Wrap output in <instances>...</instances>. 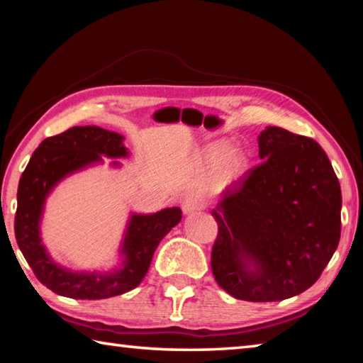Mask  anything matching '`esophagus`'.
Instances as JSON below:
<instances>
[{
    "label": "esophagus",
    "mask_w": 363,
    "mask_h": 363,
    "mask_svg": "<svg viewBox=\"0 0 363 363\" xmlns=\"http://www.w3.org/2000/svg\"><path fill=\"white\" fill-rule=\"evenodd\" d=\"M203 208H205L203 200H201L200 196H196V195H187L186 199L182 200V211L186 214L195 213L199 210H203Z\"/></svg>",
    "instance_id": "esophagus-1"
}]
</instances>
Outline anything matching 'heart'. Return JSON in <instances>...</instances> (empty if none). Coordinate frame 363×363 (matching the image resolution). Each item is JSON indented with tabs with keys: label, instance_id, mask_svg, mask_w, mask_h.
<instances>
[{
	"label": "heart",
	"instance_id": "heart-1",
	"mask_svg": "<svg viewBox=\"0 0 363 363\" xmlns=\"http://www.w3.org/2000/svg\"><path fill=\"white\" fill-rule=\"evenodd\" d=\"M208 163H218V181L230 182L243 167V158L235 150H225L223 145H214L206 152Z\"/></svg>",
	"mask_w": 363,
	"mask_h": 363
}]
</instances>
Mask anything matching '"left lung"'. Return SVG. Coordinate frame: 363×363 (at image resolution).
I'll return each mask as SVG.
<instances>
[{
  "mask_svg": "<svg viewBox=\"0 0 363 363\" xmlns=\"http://www.w3.org/2000/svg\"><path fill=\"white\" fill-rule=\"evenodd\" d=\"M259 158L213 211L211 270L230 296L269 303L306 291L327 267L341 237V187L322 147L284 128L259 134Z\"/></svg>",
  "mask_w": 363,
  "mask_h": 363,
  "instance_id": "1",
  "label": "left lung"
}]
</instances>
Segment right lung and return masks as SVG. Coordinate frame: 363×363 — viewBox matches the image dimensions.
Here are the masks:
<instances>
[{"label": "right lung", "mask_w": 363, "mask_h": 363, "mask_svg": "<svg viewBox=\"0 0 363 363\" xmlns=\"http://www.w3.org/2000/svg\"><path fill=\"white\" fill-rule=\"evenodd\" d=\"M101 155L110 158L128 155L121 134L99 126H73L43 140L21 176L14 220L16 240L36 279L60 296L104 299L136 288L150 267L158 243L182 218L179 208H167L153 214H133L121 248L125 261L115 272H72L57 266L40 238L45 200L62 177L101 162Z\"/></svg>", "instance_id": "1"}]
</instances>
